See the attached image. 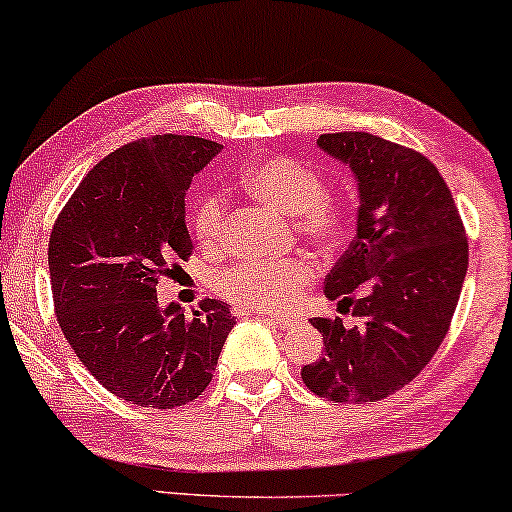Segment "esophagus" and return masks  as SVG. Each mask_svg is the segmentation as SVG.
I'll list each match as a JSON object with an SVG mask.
<instances>
[{"label":"esophagus","mask_w":512,"mask_h":512,"mask_svg":"<svg viewBox=\"0 0 512 512\" xmlns=\"http://www.w3.org/2000/svg\"><path fill=\"white\" fill-rule=\"evenodd\" d=\"M263 320L268 322V324H272V327H277V329H289V327H294V320H291V317H282V315H263Z\"/></svg>","instance_id":"obj_1"}]
</instances>
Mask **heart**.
<instances>
[{"label": "heart", "mask_w": 512, "mask_h": 512, "mask_svg": "<svg viewBox=\"0 0 512 512\" xmlns=\"http://www.w3.org/2000/svg\"><path fill=\"white\" fill-rule=\"evenodd\" d=\"M242 188L265 204L296 216V230L322 249H336L350 228V207L343 197L324 192V178L301 159L287 155L261 157L240 171ZM228 207L221 192H207L192 207V230L202 244L223 240ZM305 258L244 261L221 272L216 287L232 303L256 310L284 308L313 277Z\"/></svg>", "instance_id": "b5f03b06"}]
</instances>
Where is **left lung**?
Returning <instances> with one entry per match:
<instances>
[{"mask_svg": "<svg viewBox=\"0 0 512 512\" xmlns=\"http://www.w3.org/2000/svg\"><path fill=\"white\" fill-rule=\"evenodd\" d=\"M355 174L357 235L324 280L338 313L313 317L324 355L303 383L331 402H376L421 374L447 336L468 270L451 190L421 152L364 131L317 138Z\"/></svg>", "mask_w": 512, "mask_h": 512, "instance_id": "obj_1", "label": "left lung"}]
</instances>
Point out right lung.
I'll list each match as a JSON object with an SVG mask.
<instances>
[{"mask_svg": "<svg viewBox=\"0 0 512 512\" xmlns=\"http://www.w3.org/2000/svg\"><path fill=\"white\" fill-rule=\"evenodd\" d=\"M223 145L197 136L126 143L72 192L49 237L58 327L79 362L136 407L174 409L204 393L235 327L207 298L192 317L157 303L159 277L188 258L185 192Z\"/></svg>", "mask_w": 512, "mask_h": 512, "instance_id": "obj_1", "label": "right lung"}]
</instances>
